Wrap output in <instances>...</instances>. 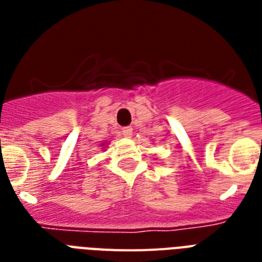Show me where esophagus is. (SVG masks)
<instances>
[{"instance_id": "obj_1", "label": "esophagus", "mask_w": 262, "mask_h": 262, "mask_svg": "<svg viewBox=\"0 0 262 262\" xmlns=\"http://www.w3.org/2000/svg\"><path fill=\"white\" fill-rule=\"evenodd\" d=\"M121 133H122L123 137H126V139H129V137H132V127L130 126H125L121 129Z\"/></svg>"}]
</instances>
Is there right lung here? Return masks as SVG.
I'll return each instance as SVG.
<instances>
[{
	"instance_id": "right-lung-1",
	"label": "right lung",
	"mask_w": 262,
	"mask_h": 262,
	"mask_svg": "<svg viewBox=\"0 0 262 262\" xmlns=\"http://www.w3.org/2000/svg\"><path fill=\"white\" fill-rule=\"evenodd\" d=\"M106 145H107V143H102V144H100V147H103V148L106 147Z\"/></svg>"
}]
</instances>
